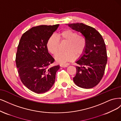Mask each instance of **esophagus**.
<instances>
[{"label":"esophagus","instance_id":"1","mask_svg":"<svg viewBox=\"0 0 121 121\" xmlns=\"http://www.w3.org/2000/svg\"><path fill=\"white\" fill-rule=\"evenodd\" d=\"M60 67H67V66H68V65L66 64H61L60 65Z\"/></svg>","mask_w":121,"mask_h":121}]
</instances>
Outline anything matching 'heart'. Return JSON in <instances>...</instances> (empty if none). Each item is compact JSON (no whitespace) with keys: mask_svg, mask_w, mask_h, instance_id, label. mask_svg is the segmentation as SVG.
Wrapping results in <instances>:
<instances>
[{"mask_svg":"<svg viewBox=\"0 0 121 121\" xmlns=\"http://www.w3.org/2000/svg\"><path fill=\"white\" fill-rule=\"evenodd\" d=\"M68 43L66 46V52L58 53L55 57L58 63L64 64L67 62L72 61L75 57H78L83 53L85 48L86 42L83 36L71 30L67 29L62 31L56 36L51 35L47 43V48L53 55H55L58 51L59 40Z\"/></svg>","mask_w":121,"mask_h":121,"instance_id":"heart-1","label":"heart"}]
</instances>
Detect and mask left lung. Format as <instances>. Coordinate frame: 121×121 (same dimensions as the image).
Here are the masks:
<instances>
[{
  "label": "left lung",
  "instance_id": "8db88e82",
  "mask_svg": "<svg viewBox=\"0 0 121 121\" xmlns=\"http://www.w3.org/2000/svg\"><path fill=\"white\" fill-rule=\"evenodd\" d=\"M84 37L86 45L76 63V74L73 81L77 86L89 89L95 86L102 79L107 63L106 45L99 33L82 23L67 24Z\"/></svg>",
  "mask_w": 121,
  "mask_h": 121
}]
</instances>
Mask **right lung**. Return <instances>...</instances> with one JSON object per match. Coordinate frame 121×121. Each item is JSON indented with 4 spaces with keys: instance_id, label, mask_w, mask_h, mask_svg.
Segmentation results:
<instances>
[{
    "instance_id": "1",
    "label": "right lung",
    "mask_w": 121,
    "mask_h": 121,
    "mask_svg": "<svg viewBox=\"0 0 121 121\" xmlns=\"http://www.w3.org/2000/svg\"><path fill=\"white\" fill-rule=\"evenodd\" d=\"M59 25L33 27L22 35L16 54L17 67L22 83L37 93L48 91L55 83L60 66L49 67L55 61L47 43Z\"/></svg>"
}]
</instances>
